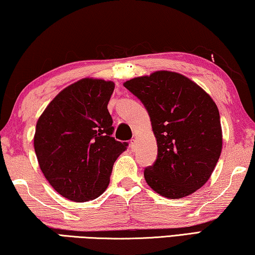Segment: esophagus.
<instances>
[{
    "label": "esophagus",
    "mask_w": 255,
    "mask_h": 255,
    "mask_svg": "<svg viewBox=\"0 0 255 255\" xmlns=\"http://www.w3.org/2000/svg\"><path fill=\"white\" fill-rule=\"evenodd\" d=\"M130 148L132 151H134L135 148H136V139L135 137H133V139L130 141Z\"/></svg>",
    "instance_id": "esophagus-1"
}]
</instances>
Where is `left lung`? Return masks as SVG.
Listing matches in <instances>:
<instances>
[{
  "label": "left lung",
  "instance_id": "obj_1",
  "mask_svg": "<svg viewBox=\"0 0 255 255\" xmlns=\"http://www.w3.org/2000/svg\"><path fill=\"white\" fill-rule=\"evenodd\" d=\"M124 87L147 108L157 140V160L144 169L147 184L168 199L194 193L210 178L222 153L216 103L194 81L172 71L133 78Z\"/></svg>",
  "mask_w": 255,
  "mask_h": 255
}]
</instances>
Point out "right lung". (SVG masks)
Returning <instances> with one entry per match:
<instances>
[{"mask_svg": "<svg viewBox=\"0 0 255 255\" xmlns=\"http://www.w3.org/2000/svg\"><path fill=\"white\" fill-rule=\"evenodd\" d=\"M114 88L113 81L83 78L60 91L37 121L33 147L41 172L71 201L102 195L128 147L112 136L107 104Z\"/></svg>", "mask_w": 255, "mask_h": 255, "instance_id": "1", "label": "right lung"}]
</instances>
